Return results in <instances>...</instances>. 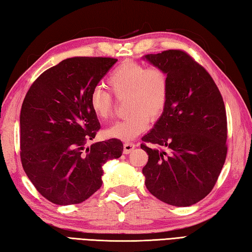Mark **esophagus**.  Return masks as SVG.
I'll return each instance as SVG.
<instances>
[{
	"label": "esophagus",
	"mask_w": 252,
	"mask_h": 252,
	"mask_svg": "<svg viewBox=\"0 0 252 252\" xmlns=\"http://www.w3.org/2000/svg\"><path fill=\"white\" fill-rule=\"evenodd\" d=\"M134 148H135V144L134 143L126 142L125 144H123V153H125V154L131 153Z\"/></svg>",
	"instance_id": "34e87169"
}]
</instances>
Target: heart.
Returning a JSON list of instances; mask_svg holds the SVG:
<instances>
[{
    "mask_svg": "<svg viewBox=\"0 0 252 252\" xmlns=\"http://www.w3.org/2000/svg\"><path fill=\"white\" fill-rule=\"evenodd\" d=\"M107 84L117 98L126 96V109L130 114L107 127L106 136L122 141L133 140L147 129L149 118L158 120L167 108L169 77L161 67L126 62L110 72ZM89 104L99 120L107 119L111 114V95L99 87L91 92Z\"/></svg>",
    "mask_w": 252,
    "mask_h": 252,
    "instance_id": "1",
    "label": "heart"
}]
</instances>
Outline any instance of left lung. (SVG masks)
Masks as SVG:
<instances>
[{"instance_id": "8db88e82", "label": "left lung", "mask_w": 252, "mask_h": 252, "mask_svg": "<svg viewBox=\"0 0 252 252\" xmlns=\"http://www.w3.org/2000/svg\"><path fill=\"white\" fill-rule=\"evenodd\" d=\"M144 60L169 77L167 108L142 138L159 147L141 145L148 155L145 185L159 200L189 207L212 190L225 162V106L210 74L187 53L169 50Z\"/></svg>"}]
</instances>
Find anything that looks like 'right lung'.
Listing matches in <instances>:
<instances>
[{
	"instance_id": "1",
	"label": "right lung",
	"mask_w": 252,
	"mask_h": 252,
	"mask_svg": "<svg viewBox=\"0 0 252 252\" xmlns=\"http://www.w3.org/2000/svg\"><path fill=\"white\" fill-rule=\"evenodd\" d=\"M118 60L72 57L32 83L20 111V158L36 190L60 206L80 203L100 189L103 165L122 155L117 138L94 143L98 119L90 108L93 89Z\"/></svg>"
}]
</instances>
